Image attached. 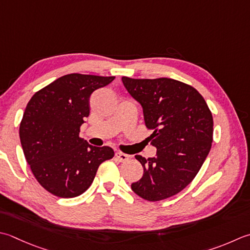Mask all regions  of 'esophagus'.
I'll return each mask as SVG.
<instances>
[{"label":"esophagus","mask_w":250,"mask_h":250,"mask_svg":"<svg viewBox=\"0 0 250 250\" xmlns=\"http://www.w3.org/2000/svg\"><path fill=\"white\" fill-rule=\"evenodd\" d=\"M115 156H116L117 159H118L119 161H121V163H124V161H126V160L130 158L129 155H126L125 153H121V151H117Z\"/></svg>","instance_id":"obj_1"}]
</instances>
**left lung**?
Segmentation results:
<instances>
[{
    "label": "left lung",
    "instance_id": "8db88e82",
    "mask_svg": "<svg viewBox=\"0 0 250 250\" xmlns=\"http://www.w3.org/2000/svg\"><path fill=\"white\" fill-rule=\"evenodd\" d=\"M122 82L143 107L148 138L157 148L153 158L136 155L144 173L131 188L148 202L180 193L196 177L211 148L213 119L206 101L187 83L169 78Z\"/></svg>",
    "mask_w": 250,
    "mask_h": 250
}]
</instances>
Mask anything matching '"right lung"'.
<instances>
[{
  "label": "right lung",
  "mask_w": 250,
  "mask_h": 250,
  "mask_svg": "<svg viewBox=\"0 0 250 250\" xmlns=\"http://www.w3.org/2000/svg\"><path fill=\"white\" fill-rule=\"evenodd\" d=\"M115 77L70 73L38 91L27 104L19 136L27 163L39 183L57 197L79 196L91 187L100 165L114 157L79 136L90 115V96Z\"/></svg>",
  "instance_id": "right-lung-1"
}]
</instances>
